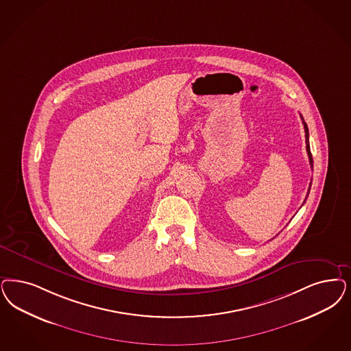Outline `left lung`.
I'll return each instance as SVG.
<instances>
[{
	"mask_svg": "<svg viewBox=\"0 0 351 351\" xmlns=\"http://www.w3.org/2000/svg\"><path fill=\"white\" fill-rule=\"evenodd\" d=\"M301 118H302V115H301ZM303 127H304V137H306V150H307V154H308V160H310V166H311V169L314 167V160H313V156H311V152H310V144H308V128H307V124L304 123L302 118ZM310 189H311V182H310V188H308V192H307V195L310 193ZM306 199H307V197H306ZM306 199H304V202H306Z\"/></svg>",
	"mask_w": 351,
	"mask_h": 351,
	"instance_id": "1",
	"label": "left lung"
}]
</instances>
